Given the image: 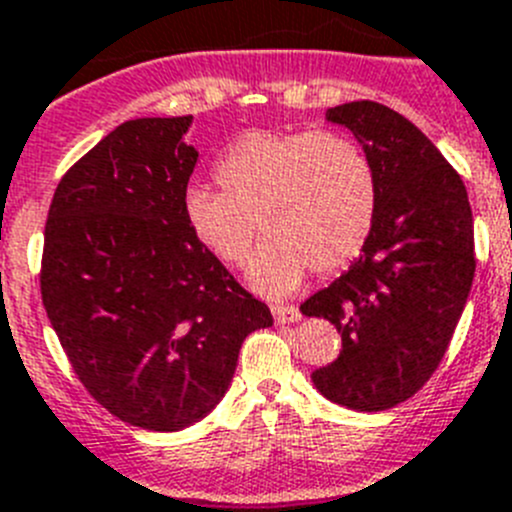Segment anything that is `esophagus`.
<instances>
[{"label": "esophagus", "mask_w": 512, "mask_h": 512, "mask_svg": "<svg viewBox=\"0 0 512 512\" xmlns=\"http://www.w3.org/2000/svg\"><path fill=\"white\" fill-rule=\"evenodd\" d=\"M271 312H274L277 323H297L302 318L300 307L295 305H271Z\"/></svg>", "instance_id": "obj_1"}]
</instances>
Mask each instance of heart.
I'll list each match as a JSON object with an SVG mask.
<instances>
[{"label": "heart", "instance_id": "obj_1", "mask_svg": "<svg viewBox=\"0 0 512 512\" xmlns=\"http://www.w3.org/2000/svg\"><path fill=\"white\" fill-rule=\"evenodd\" d=\"M217 179L223 189L184 192L189 233L220 264L243 266L264 228L271 238L251 277L266 295H282L310 269L336 274L354 264L377 223L372 158L333 130L241 135L217 161Z\"/></svg>", "mask_w": 512, "mask_h": 512}]
</instances>
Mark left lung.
Segmentation results:
<instances>
[{
    "mask_svg": "<svg viewBox=\"0 0 512 512\" xmlns=\"http://www.w3.org/2000/svg\"><path fill=\"white\" fill-rule=\"evenodd\" d=\"M379 179L372 238L346 274L302 302L341 333L336 361L312 372L320 395L361 413L395 408L446 356L474 279L467 187L408 117L379 102L330 107Z\"/></svg>",
    "mask_w": 512,
    "mask_h": 512,
    "instance_id": "left-lung-1",
    "label": "left lung"
}]
</instances>
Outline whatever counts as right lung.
I'll return each instance as SVG.
<instances>
[{
  "instance_id": "add662e5",
  "label": "right lung",
  "mask_w": 512,
  "mask_h": 512,
  "mask_svg": "<svg viewBox=\"0 0 512 512\" xmlns=\"http://www.w3.org/2000/svg\"><path fill=\"white\" fill-rule=\"evenodd\" d=\"M189 122H122L61 176L45 220L40 295L71 369L104 410L146 431L205 418L248 333L274 323L189 233Z\"/></svg>"
}]
</instances>
